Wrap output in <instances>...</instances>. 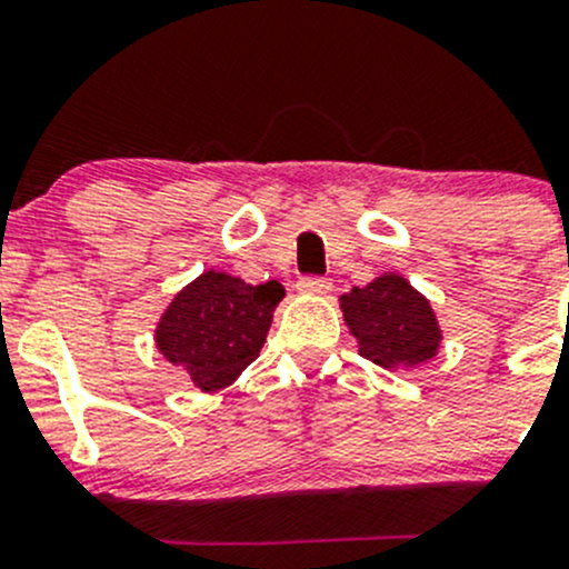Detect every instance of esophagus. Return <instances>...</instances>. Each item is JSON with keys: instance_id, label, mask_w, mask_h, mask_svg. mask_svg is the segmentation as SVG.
<instances>
[{"instance_id": "1", "label": "esophagus", "mask_w": 569, "mask_h": 569, "mask_svg": "<svg viewBox=\"0 0 569 569\" xmlns=\"http://www.w3.org/2000/svg\"><path fill=\"white\" fill-rule=\"evenodd\" d=\"M330 289H333V283H330L328 278H313V274H308V278L297 280V291H300V295L325 297L330 295Z\"/></svg>"}]
</instances>
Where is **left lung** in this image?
Masks as SVG:
<instances>
[{
	"label": "left lung",
	"instance_id": "obj_1",
	"mask_svg": "<svg viewBox=\"0 0 569 569\" xmlns=\"http://www.w3.org/2000/svg\"><path fill=\"white\" fill-rule=\"evenodd\" d=\"M339 302L367 361L395 372L419 367L439 352L442 330L437 313L402 274L383 272L372 283L341 295Z\"/></svg>",
	"mask_w": 569,
	"mask_h": 569
}]
</instances>
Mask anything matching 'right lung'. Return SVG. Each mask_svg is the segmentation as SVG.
Returning a JSON list of instances; mask_svg holds the SVG:
<instances>
[{"mask_svg":"<svg viewBox=\"0 0 569 569\" xmlns=\"http://www.w3.org/2000/svg\"><path fill=\"white\" fill-rule=\"evenodd\" d=\"M283 295L278 280L250 286L208 269L167 306L156 328L158 352L197 389H224L258 358Z\"/></svg>","mask_w":569,"mask_h":569,"instance_id":"add662e5","label":"right lung"}]
</instances>
